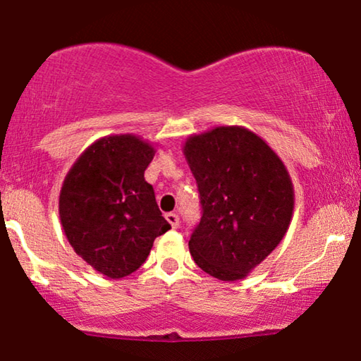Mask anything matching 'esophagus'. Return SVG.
I'll return each mask as SVG.
<instances>
[{
	"label": "esophagus",
	"instance_id": "obj_1",
	"mask_svg": "<svg viewBox=\"0 0 361 361\" xmlns=\"http://www.w3.org/2000/svg\"><path fill=\"white\" fill-rule=\"evenodd\" d=\"M165 217L173 229H176V227L180 226V217H178V214H175V212H169V214H165Z\"/></svg>",
	"mask_w": 361,
	"mask_h": 361
}]
</instances>
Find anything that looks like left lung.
<instances>
[{
	"label": "left lung",
	"mask_w": 361,
	"mask_h": 361,
	"mask_svg": "<svg viewBox=\"0 0 361 361\" xmlns=\"http://www.w3.org/2000/svg\"><path fill=\"white\" fill-rule=\"evenodd\" d=\"M183 154L202 204L200 226L188 243L192 260L217 280H243L291 224L289 171L276 152L243 126H216L188 135Z\"/></svg>",
	"instance_id": "1"
}]
</instances>
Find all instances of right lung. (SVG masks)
Masks as SVG:
<instances>
[{
	"label": "right lung",
	"instance_id": "1",
	"mask_svg": "<svg viewBox=\"0 0 361 361\" xmlns=\"http://www.w3.org/2000/svg\"><path fill=\"white\" fill-rule=\"evenodd\" d=\"M155 152L135 134L101 137L75 160L60 188V224L70 245L113 280L134 273L155 238L171 229L144 178Z\"/></svg>",
	"mask_w": 361,
	"mask_h": 361
}]
</instances>
